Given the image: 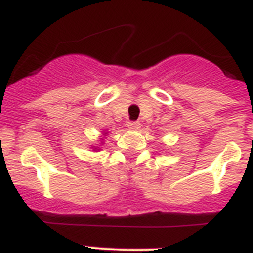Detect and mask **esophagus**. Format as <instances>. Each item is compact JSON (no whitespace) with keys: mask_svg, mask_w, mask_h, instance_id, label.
Here are the masks:
<instances>
[{"mask_svg":"<svg viewBox=\"0 0 253 253\" xmlns=\"http://www.w3.org/2000/svg\"><path fill=\"white\" fill-rule=\"evenodd\" d=\"M128 128L133 129V130H138L140 128V123L139 122H129L128 123Z\"/></svg>","mask_w":253,"mask_h":253,"instance_id":"obj_1","label":"esophagus"}]
</instances>
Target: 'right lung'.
I'll return each mask as SVG.
<instances>
[{
    "label": "right lung",
    "mask_w": 253,
    "mask_h": 253,
    "mask_svg": "<svg viewBox=\"0 0 253 253\" xmlns=\"http://www.w3.org/2000/svg\"><path fill=\"white\" fill-rule=\"evenodd\" d=\"M95 149H96V148H95Z\"/></svg>",
    "instance_id": "1"
}]
</instances>
